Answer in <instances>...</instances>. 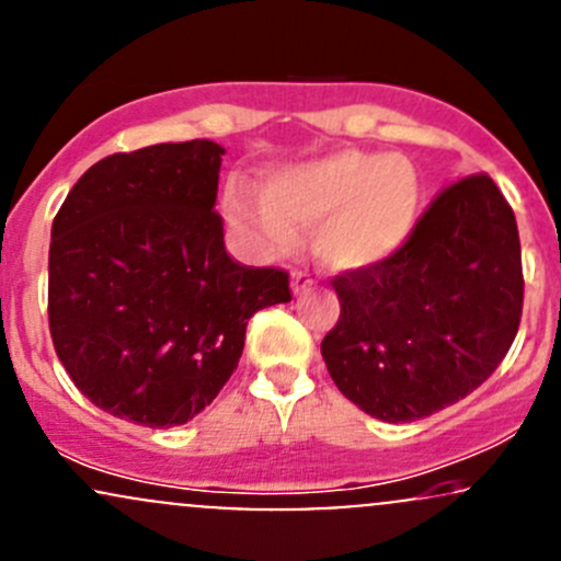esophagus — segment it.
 Here are the masks:
<instances>
[{
  "label": "esophagus",
  "mask_w": 561,
  "mask_h": 561,
  "mask_svg": "<svg viewBox=\"0 0 561 561\" xmlns=\"http://www.w3.org/2000/svg\"><path fill=\"white\" fill-rule=\"evenodd\" d=\"M311 285H314V279H311L309 271H293V276H290L293 296H304L306 290H311Z\"/></svg>",
  "instance_id": "1"
}]
</instances>
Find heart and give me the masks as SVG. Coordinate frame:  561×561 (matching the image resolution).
I'll list each match as a JSON object with an SVG mask.
<instances>
[{"label": "heart", "mask_w": 561, "mask_h": 561, "mask_svg": "<svg viewBox=\"0 0 561 561\" xmlns=\"http://www.w3.org/2000/svg\"><path fill=\"white\" fill-rule=\"evenodd\" d=\"M420 206L422 176L411 158L344 147L265 176L261 196L233 185L222 211L250 255H276L300 226H314V255L330 268L359 271L409 241Z\"/></svg>", "instance_id": "1"}]
</instances>
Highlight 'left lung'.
Instances as JSON below:
<instances>
[{
	"label": "left lung",
	"mask_w": 561,
	"mask_h": 561,
	"mask_svg": "<svg viewBox=\"0 0 561 561\" xmlns=\"http://www.w3.org/2000/svg\"><path fill=\"white\" fill-rule=\"evenodd\" d=\"M330 379L381 422H416L481 387L522 320V244L492 176L446 187L385 263L333 279Z\"/></svg>",
	"instance_id": "left-lung-1"
}]
</instances>
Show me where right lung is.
<instances>
[{"instance_id": "add662e5", "label": "right lung", "mask_w": 561, "mask_h": 561, "mask_svg": "<svg viewBox=\"0 0 561 561\" xmlns=\"http://www.w3.org/2000/svg\"><path fill=\"white\" fill-rule=\"evenodd\" d=\"M222 156L211 139L107 156L53 220V346L75 387L117 420H193L231 379L250 317L290 300L285 271L226 252Z\"/></svg>"}]
</instances>
